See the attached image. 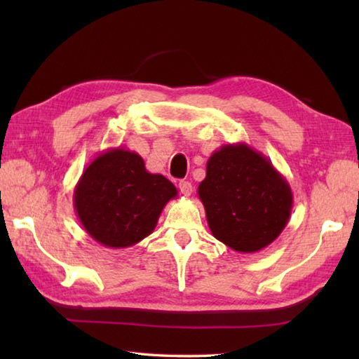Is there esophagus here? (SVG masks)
I'll return each mask as SVG.
<instances>
[{
	"label": "esophagus",
	"mask_w": 359,
	"mask_h": 359,
	"mask_svg": "<svg viewBox=\"0 0 359 359\" xmlns=\"http://www.w3.org/2000/svg\"><path fill=\"white\" fill-rule=\"evenodd\" d=\"M179 189H180L182 194L188 197V196H191V193H193V185L187 180H182V182H179Z\"/></svg>",
	"instance_id": "34e87169"
}]
</instances>
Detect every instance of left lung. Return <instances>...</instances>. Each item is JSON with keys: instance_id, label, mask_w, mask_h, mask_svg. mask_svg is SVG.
<instances>
[{"instance_id": "1", "label": "left lung", "mask_w": 359, "mask_h": 359, "mask_svg": "<svg viewBox=\"0 0 359 359\" xmlns=\"http://www.w3.org/2000/svg\"><path fill=\"white\" fill-rule=\"evenodd\" d=\"M197 194L212 236L239 253H256L276 241L293 207L287 179L247 143L212 152Z\"/></svg>"}]
</instances>
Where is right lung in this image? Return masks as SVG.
Listing matches in <instances>:
<instances>
[{
  "mask_svg": "<svg viewBox=\"0 0 359 359\" xmlns=\"http://www.w3.org/2000/svg\"><path fill=\"white\" fill-rule=\"evenodd\" d=\"M177 189L162 174H151L134 151L111 148L83 171L74 189V208L85 231L109 248H126L147 238Z\"/></svg>",
  "mask_w": 359,
  "mask_h": 359,
  "instance_id": "right-lung-1",
  "label": "right lung"
}]
</instances>
